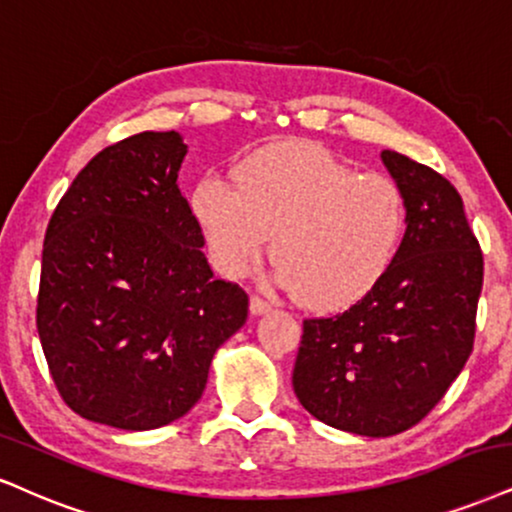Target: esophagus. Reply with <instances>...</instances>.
<instances>
[{
  "instance_id": "obj_1",
  "label": "esophagus",
  "mask_w": 512,
  "mask_h": 512,
  "mask_svg": "<svg viewBox=\"0 0 512 512\" xmlns=\"http://www.w3.org/2000/svg\"><path fill=\"white\" fill-rule=\"evenodd\" d=\"M249 311H251V315H266L270 311V304H268V301L258 299V296H251Z\"/></svg>"
}]
</instances>
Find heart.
Instances as JSON below:
<instances>
[{"label":"heart","mask_w":512,"mask_h":512,"mask_svg":"<svg viewBox=\"0 0 512 512\" xmlns=\"http://www.w3.org/2000/svg\"><path fill=\"white\" fill-rule=\"evenodd\" d=\"M232 186L206 175L189 192L211 263L230 280L261 261L270 237L277 285L330 313L365 299L399 256L408 223L399 182L330 151L268 144L235 163Z\"/></svg>","instance_id":"obj_1"}]
</instances>
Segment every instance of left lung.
Masks as SVG:
<instances>
[{
  "label": "left lung",
  "mask_w": 512,
  "mask_h": 512,
  "mask_svg": "<svg viewBox=\"0 0 512 512\" xmlns=\"http://www.w3.org/2000/svg\"><path fill=\"white\" fill-rule=\"evenodd\" d=\"M406 197L399 256L365 299L304 320L294 394L313 418L361 437H394L444 399L475 342L484 261L463 199L444 175L382 151Z\"/></svg>",
  "instance_id": "obj_1"
}]
</instances>
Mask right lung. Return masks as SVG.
Wrapping results in <instances>:
<instances>
[{
	"instance_id": "right-lung-1",
	"label": "right lung",
	"mask_w": 512,
	"mask_h": 512,
	"mask_svg": "<svg viewBox=\"0 0 512 512\" xmlns=\"http://www.w3.org/2000/svg\"><path fill=\"white\" fill-rule=\"evenodd\" d=\"M175 130L99 151L63 194L42 249L37 332L63 401L85 420L144 432L201 399L249 296L216 280L178 173Z\"/></svg>"
}]
</instances>
